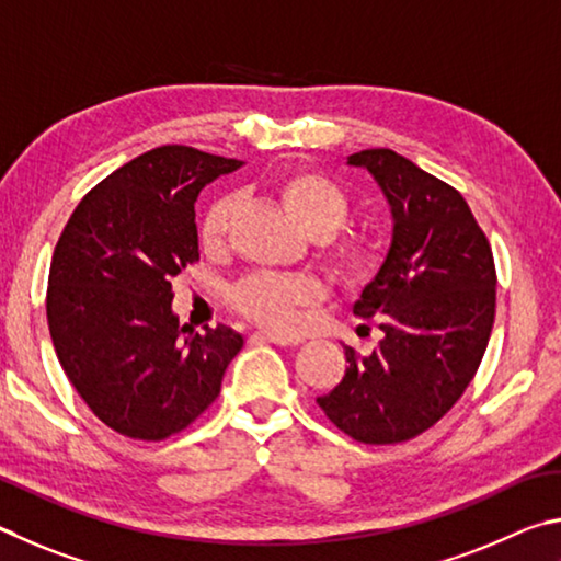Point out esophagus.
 <instances>
[{
  "mask_svg": "<svg viewBox=\"0 0 561 561\" xmlns=\"http://www.w3.org/2000/svg\"><path fill=\"white\" fill-rule=\"evenodd\" d=\"M259 335H261L263 340L273 342V345H283V347H288V345H298V342H300V337H296V335H283V332H271V330L259 332Z\"/></svg>",
  "mask_w": 561,
  "mask_h": 561,
  "instance_id": "34e87169",
  "label": "esophagus"
}]
</instances>
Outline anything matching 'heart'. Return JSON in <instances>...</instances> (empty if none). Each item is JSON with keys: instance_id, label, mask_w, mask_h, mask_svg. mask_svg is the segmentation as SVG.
Listing matches in <instances>:
<instances>
[{"instance_id": "b5f03b06", "label": "heart", "mask_w": 561, "mask_h": 561, "mask_svg": "<svg viewBox=\"0 0 561 561\" xmlns=\"http://www.w3.org/2000/svg\"><path fill=\"white\" fill-rule=\"evenodd\" d=\"M275 194L286 214L310 239L320 241L322 261L330 273L347 286H359L377 271V245L365 233L342 231L350 199L342 186L318 170H296L275 180ZM236 199L216 196L204 206L196 224V239L204 253H219L229 236ZM233 306L245 318L273 330L296 325L302 308L316 306L322 288L310 275H251L233 290Z\"/></svg>"}]
</instances>
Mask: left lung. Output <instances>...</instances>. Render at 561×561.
Returning a JSON list of instances; mask_svg holds the SVG:
<instances>
[{"instance_id": "8db88e82", "label": "left lung", "mask_w": 561, "mask_h": 561, "mask_svg": "<svg viewBox=\"0 0 561 561\" xmlns=\"http://www.w3.org/2000/svg\"><path fill=\"white\" fill-rule=\"evenodd\" d=\"M387 196L391 243L355 302L385 337L369 355L345 347L340 385L318 397L340 431L362 444H401L448 414L476 377L495 322V261L454 186L394 150H362Z\"/></svg>"}]
</instances>
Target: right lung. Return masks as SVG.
Returning <instances> with one entry per match:
<instances>
[{"mask_svg": "<svg viewBox=\"0 0 561 561\" xmlns=\"http://www.w3.org/2000/svg\"><path fill=\"white\" fill-rule=\"evenodd\" d=\"M243 162L186 145L135 157L88 192L56 243L48 332L68 381L117 434L162 440L219 397L243 337L186 332L172 283L199 261L194 202Z\"/></svg>", "mask_w": 561, "mask_h": 561, "instance_id": "add662e5", "label": "right lung"}]
</instances>
